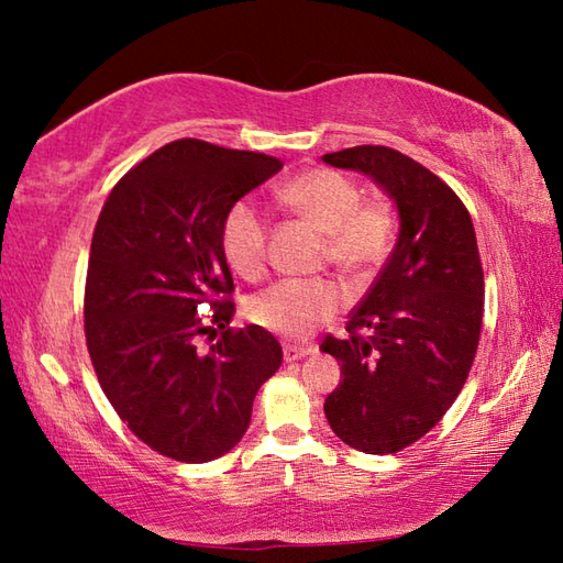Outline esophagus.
I'll return each mask as SVG.
<instances>
[{"instance_id": "1", "label": "esophagus", "mask_w": 563, "mask_h": 563, "mask_svg": "<svg viewBox=\"0 0 563 563\" xmlns=\"http://www.w3.org/2000/svg\"><path fill=\"white\" fill-rule=\"evenodd\" d=\"M312 353H314L312 345H285V349H283V357H285V363L302 361V357L312 355Z\"/></svg>"}]
</instances>
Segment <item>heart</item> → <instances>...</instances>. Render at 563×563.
Instances as JSON below:
<instances>
[{
  "instance_id": "1",
  "label": "heart",
  "mask_w": 563,
  "mask_h": 563,
  "mask_svg": "<svg viewBox=\"0 0 563 563\" xmlns=\"http://www.w3.org/2000/svg\"><path fill=\"white\" fill-rule=\"evenodd\" d=\"M280 198L321 232L324 256L349 275L373 273L387 258L394 220L382 202H361L353 178L333 169H309L280 188ZM222 251L246 280H258L268 266V218L256 200L239 198L227 208L220 227ZM343 305L331 280H280L249 297L246 317L283 339H307Z\"/></svg>"
}]
</instances>
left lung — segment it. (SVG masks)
Here are the masks:
<instances>
[{"mask_svg":"<svg viewBox=\"0 0 563 563\" xmlns=\"http://www.w3.org/2000/svg\"><path fill=\"white\" fill-rule=\"evenodd\" d=\"M387 190L399 210V239L345 339L321 351L341 363L324 401L345 445L391 454L423 438L457 399L479 349L484 271L470 212L457 194L406 154L361 145L324 154Z\"/></svg>","mask_w":563,"mask_h":563,"instance_id":"left-lung-1","label":"left lung"}]
</instances>
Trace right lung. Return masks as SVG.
<instances>
[{"instance_id":"add662e5","label":"right lung","mask_w":563,"mask_h":563,"mask_svg":"<svg viewBox=\"0 0 563 563\" xmlns=\"http://www.w3.org/2000/svg\"><path fill=\"white\" fill-rule=\"evenodd\" d=\"M280 169L268 154L186 137L133 166L103 202L84 290L87 349L115 413L164 457L230 452L283 363L266 329L227 327L234 280L220 242L227 208ZM214 325L223 336L198 350Z\"/></svg>"}]
</instances>
